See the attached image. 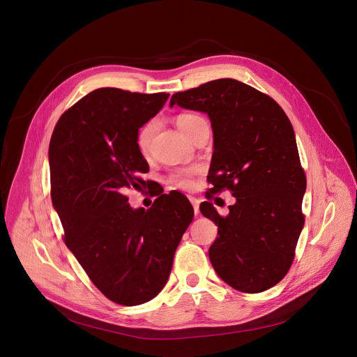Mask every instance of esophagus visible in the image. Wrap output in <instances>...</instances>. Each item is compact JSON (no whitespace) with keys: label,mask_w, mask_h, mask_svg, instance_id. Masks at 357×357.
Masks as SVG:
<instances>
[{"label":"esophagus","mask_w":357,"mask_h":357,"mask_svg":"<svg viewBox=\"0 0 357 357\" xmlns=\"http://www.w3.org/2000/svg\"><path fill=\"white\" fill-rule=\"evenodd\" d=\"M189 200H190L192 206H193L195 215H199V203H200V200L197 197H195V196H189Z\"/></svg>","instance_id":"34e87169"}]
</instances>
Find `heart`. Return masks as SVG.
<instances>
[{
    "label": "heart",
    "mask_w": 357,
    "mask_h": 357,
    "mask_svg": "<svg viewBox=\"0 0 357 357\" xmlns=\"http://www.w3.org/2000/svg\"><path fill=\"white\" fill-rule=\"evenodd\" d=\"M203 119L195 114H181L176 117V126L178 128L189 138V135L192 134V131L195 130L196 124L200 123ZM155 123L149 121L146 123L137 135V146L139 149L141 154H146L149 145H151V139L152 135L155 132ZM200 172V167L197 165H192V167H185V168H178L175 169L171 175H169V182L179 189H190L193 185V178Z\"/></svg>",
    "instance_id": "heart-1"
}]
</instances>
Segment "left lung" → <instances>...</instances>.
Instances as JSON below:
<instances>
[{
    "mask_svg": "<svg viewBox=\"0 0 357 357\" xmlns=\"http://www.w3.org/2000/svg\"><path fill=\"white\" fill-rule=\"evenodd\" d=\"M174 105L206 113L212 123L208 197L223 188L236 197L225 218L213 203L200 205L202 215L219 227L209 248L215 271L241 292L274 287L292 264L303 227L307 179L291 121L277 101L236 79L175 93Z\"/></svg>",
    "mask_w": 357,
    "mask_h": 357,
    "instance_id": "8db88e82",
    "label": "left lung"
}]
</instances>
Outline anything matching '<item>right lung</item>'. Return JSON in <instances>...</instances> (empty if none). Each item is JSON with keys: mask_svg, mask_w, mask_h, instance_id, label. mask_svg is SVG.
Returning <instances> with one entry per match:
<instances>
[{"mask_svg": "<svg viewBox=\"0 0 357 357\" xmlns=\"http://www.w3.org/2000/svg\"><path fill=\"white\" fill-rule=\"evenodd\" d=\"M168 97L93 90L59 119L49 144L50 193L66 245L93 284L127 307L161 292L193 219L179 192L161 195L146 211L132 209L124 195L145 185L149 168L137 135Z\"/></svg>", "mask_w": 357, "mask_h": 357, "instance_id": "obj_1", "label": "right lung"}]
</instances>
